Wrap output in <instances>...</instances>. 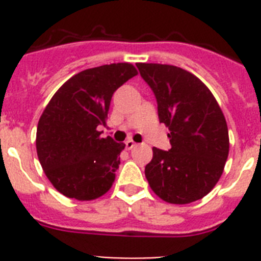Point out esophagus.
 Masks as SVG:
<instances>
[{"label":"esophagus","instance_id":"1","mask_svg":"<svg viewBox=\"0 0 261 261\" xmlns=\"http://www.w3.org/2000/svg\"><path fill=\"white\" fill-rule=\"evenodd\" d=\"M136 146V142L133 141V140H126L125 141V147L128 149V150H132L133 147Z\"/></svg>","mask_w":261,"mask_h":261}]
</instances>
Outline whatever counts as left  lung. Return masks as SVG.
Listing matches in <instances>:
<instances>
[{
  "instance_id": "obj_1",
  "label": "left lung",
  "mask_w": 261,
  "mask_h": 261,
  "mask_svg": "<svg viewBox=\"0 0 261 261\" xmlns=\"http://www.w3.org/2000/svg\"><path fill=\"white\" fill-rule=\"evenodd\" d=\"M158 105L159 123L168 126L171 149L153 147L145 167L149 186L170 204H190L208 195L229 155V130L211 90L174 65L136 64Z\"/></svg>"
}]
</instances>
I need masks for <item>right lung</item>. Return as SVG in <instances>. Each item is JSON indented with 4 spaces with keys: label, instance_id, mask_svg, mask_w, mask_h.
Wrapping results in <instances>:
<instances>
[{
    "label": "right lung",
    "instance_id": "obj_1",
    "mask_svg": "<svg viewBox=\"0 0 261 261\" xmlns=\"http://www.w3.org/2000/svg\"><path fill=\"white\" fill-rule=\"evenodd\" d=\"M135 75L128 62L86 69L66 81L45 107L36 151L49 181L66 197L98 199L114 183L125 145L102 138L98 128L106 125L115 91Z\"/></svg>",
    "mask_w": 261,
    "mask_h": 261
}]
</instances>
